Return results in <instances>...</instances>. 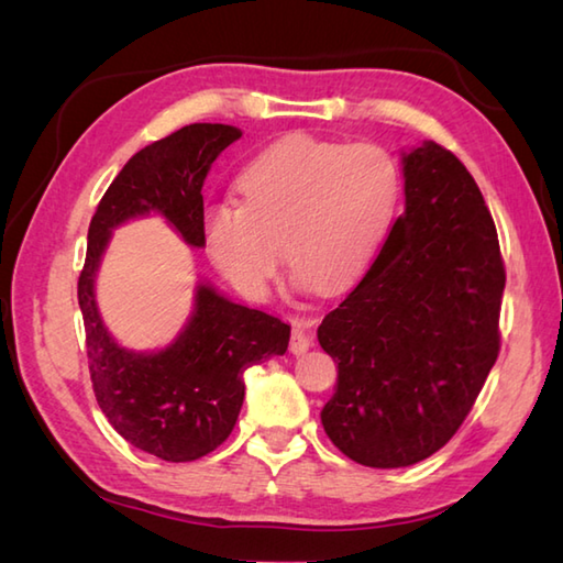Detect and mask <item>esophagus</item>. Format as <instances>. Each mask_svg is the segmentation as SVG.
<instances>
[{
    "label": "esophagus",
    "mask_w": 563,
    "mask_h": 563,
    "mask_svg": "<svg viewBox=\"0 0 563 563\" xmlns=\"http://www.w3.org/2000/svg\"><path fill=\"white\" fill-rule=\"evenodd\" d=\"M309 345H312V339L307 336L305 329H295L292 339H290V353L292 355H305L309 351Z\"/></svg>",
    "instance_id": "obj_1"
}]
</instances>
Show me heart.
I'll use <instances>...</instances> for the list:
<instances>
[{"instance_id":"obj_1","label":"heart","mask_w":563,"mask_h":563,"mask_svg":"<svg viewBox=\"0 0 563 563\" xmlns=\"http://www.w3.org/2000/svg\"><path fill=\"white\" fill-rule=\"evenodd\" d=\"M242 202L206 212V251L249 297L266 295L280 249L295 278L319 295L349 290L373 266L397 214L401 174L387 150L290 135L236 178Z\"/></svg>"}]
</instances>
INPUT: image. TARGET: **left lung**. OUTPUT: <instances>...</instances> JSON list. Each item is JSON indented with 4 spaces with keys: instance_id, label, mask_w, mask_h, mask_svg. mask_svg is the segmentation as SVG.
<instances>
[{
    "instance_id": "1",
    "label": "left lung",
    "mask_w": 563,
    "mask_h": 563,
    "mask_svg": "<svg viewBox=\"0 0 563 563\" xmlns=\"http://www.w3.org/2000/svg\"><path fill=\"white\" fill-rule=\"evenodd\" d=\"M406 208L317 331L339 365L321 423L345 457L397 470L457 433L500 351L506 268L479 186L445 147L404 154Z\"/></svg>"
}]
</instances>
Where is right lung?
Listing matches in <instances>:
<instances>
[{
  "label": "right lung",
  "instance_id": "add662e5",
  "mask_svg": "<svg viewBox=\"0 0 563 563\" xmlns=\"http://www.w3.org/2000/svg\"><path fill=\"white\" fill-rule=\"evenodd\" d=\"M242 137L222 123H194L152 142L123 166L89 224L77 283L93 394L130 445L166 462H194L230 438L244 401V369L288 351L290 327L198 285L178 339L157 353L121 349L106 331L93 280L111 232L159 212L190 246H206L202 181L218 154Z\"/></svg>",
  "mask_w": 563,
  "mask_h": 563
}]
</instances>
